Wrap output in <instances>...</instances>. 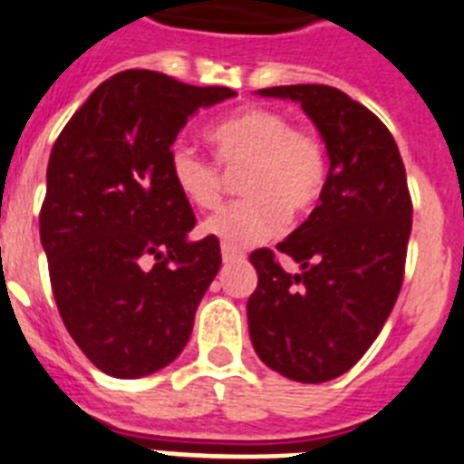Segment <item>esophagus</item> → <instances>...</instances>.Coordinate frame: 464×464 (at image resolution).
I'll use <instances>...</instances> for the list:
<instances>
[{"instance_id": "obj_1", "label": "esophagus", "mask_w": 464, "mask_h": 464, "mask_svg": "<svg viewBox=\"0 0 464 464\" xmlns=\"http://www.w3.org/2000/svg\"><path fill=\"white\" fill-rule=\"evenodd\" d=\"M221 261L224 264H237V261H245V255L240 249H233L228 245H221Z\"/></svg>"}]
</instances>
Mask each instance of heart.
<instances>
[{"mask_svg":"<svg viewBox=\"0 0 464 464\" xmlns=\"http://www.w3.org/2000/svg\"><path fill=\"white\" fill-rule=\"evenodd\" d=\"M209 142L224 168H240L245 198L205 219L203 233L245 249L276 236L289 215H305L322 198L329 177L327 149L315 132L294 128L282 111L247 107L209 128ZM168 172L184 200L198 209L219 205V165L184 142L168 151Z\"/></svg>","mask_w":464,"mask_h":464,"instance_id":"obj_1","label":"heart"}]
</instances>
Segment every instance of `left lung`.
<instances>
[{
  "instance_id": "1",
  "label": "left lung",
  "mask_w": 464,
  "mask_h": 464,
  "mask_svg": "<svg viewBox=\"0 0 464 464\" xmlns=\"http://www.w3.org/2000/svg\"><path fill=\"white\" fill-rule=\"evenodd\" d=\"M261 98L299 102L327 147L320 205L277 249L249 261L259 285L247 301L259 360L299 382H327L353 369L376 341L404 280L411 205L406 170L390 130L343 91L317 83L273 86Z\"/></svg>"
}]
</instances>
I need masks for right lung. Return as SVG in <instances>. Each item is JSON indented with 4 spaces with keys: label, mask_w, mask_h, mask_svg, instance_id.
Segmentation results:
<instances>
[{
    "label": "right lung",
    "mask_w": 464,
    "mask_h": 464,
    "mask_svg": "<svg viewBox=\"0 0 464 464\" xmlns=\"http://www.w3.org/2000/svg\"><path fill=\"white\" fill-rule=\"evenodd\" d=\"M237 95L151 70L100 83L55 140L39 236L64 327L100 372L142 378L182 353L221 266L168 151L200 107Z\"/></svg>",
    "instance_id": "right-lung-1"
}]
</instances>
